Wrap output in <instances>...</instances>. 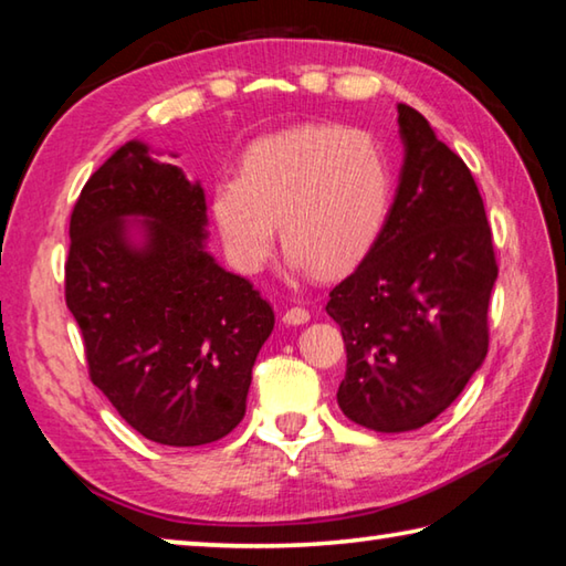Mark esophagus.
Instances as JSON below:
<instances>
[{
  "mask_svg": "<svg viewBox=\"0 0 566 566\" xmlns=\"http://www.w3.org/2000/svg\"><path fill=\"white\" fill-rule=\"evenodd\" d=\"M284 324H292V327H300V324L310 322V312L304 310V306H290V310L284 312Z\"/></svg>",
  "mask_w": 566,
  "mask_h": 566,
  "instance_id": "34e87169",
  "label": "esophagus"
}]
</instances>
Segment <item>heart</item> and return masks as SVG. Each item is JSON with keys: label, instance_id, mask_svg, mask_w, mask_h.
<instances>
[{"label": "heart", "instance_id": "1", "mask_svg": "<svg viewBox=\"0 0 566 566\" xmlns=\"http://www.w3.org/2000/svg\"><path fill=\"white\" fill-rule=\"evenodd\" d=\"M395 169L367 132L310 124L254 142L239 179H219L209 214L239 272L270 260L280 224L290 264L337 276L357 266L387 224Z\"/></svg>", "mask_w": 566, "mask_h": 566}]
</instances>
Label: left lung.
Returning <instances> with one entry per match:
<instances>
[{"instance_id":"8db88e82","label":"left lung","mask_w":566,"mask_h":566,"mask_svg":"<svg viewBox=\"0 0 566 566\" xmlns=\"http://www.w3.org/2000/svg\"><path fill=\"white\" fill-rule=\"evenodd\" d=\"M395 202L377 244L329 292L347 347L337 401L375 432H411L462 395L490 347L492 229L472 171L409 104Z\"/></svg>"}]
</instances>
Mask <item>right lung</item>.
I'll return each instance as SVG.
<instances>
[{
	"mask_svg": "<svg viewBox=\"0 0 566 566\" xmlns=\"http://www.w3.org/2000/svg\"><path fill=\"white\" fill-rule=\"evenodd\" d=\"M207 224L202 185L139 139L94 171L70 222L64 290L90 377L167 447L232 432L274 329L270 302L207 249Z\"/></svg>",
	"mask_w": 566,
	"mask_h": 566,
	"instance_id": "right-lung-1",
	"label": "right lung"
}]
</instances>
